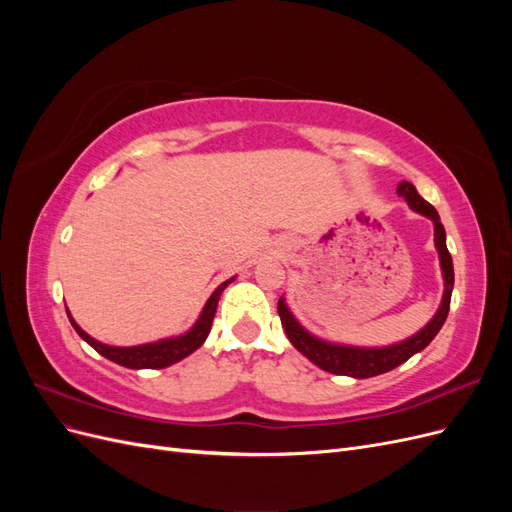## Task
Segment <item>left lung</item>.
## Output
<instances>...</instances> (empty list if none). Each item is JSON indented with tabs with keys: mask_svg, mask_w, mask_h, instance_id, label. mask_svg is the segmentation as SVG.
Instances as JSON below:
<instances>
[{
	"mask_svg": "<svg viewBox=\"0 0 512 512\" xmlns=\"http://www.w3.org/2000/svg\"><path fill=\"white\" fill-rule=\"evenodd\" d=\"M397 194L404 196L408 200V205L416 213L429 218L433 222V228H436V250L440 254V267L444 275V297H442L440 309L436 312V316L429 320L427 327H423L416 335L404 339V342L386 346V348H354V346H339V344L324 342V339H318L316 335L305 331L297 322V318L292 316L286 301L280 299V303H277V314L282 318V327L292 346L301 354H305L314 365L329 371V374L352 376V378H371V376L386 374V371L399 367L401 363H406L410 356L427 348L431 339L436 337L438 331L442 329V324L448 316L455 273H453L451 252H448L446 247V232L440 222V215L421 194L416 192V188L410 181H401L397 185Z\"/></svg>",
	"mask_w": 512,
	"mask_h": 512,
	"instance_id": "left-lung-1",
	"label": "left lung"
}]
</instances>
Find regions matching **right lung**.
I'll return each instance as SVG.
<instances>
[{"label":"right lung","instance_id":"right-lung-1","mask_svg":"<svg viewBox=\"0 0 512 512\" xmlns=\"http://www.w3.org/2000/svg\"><path fill=\"white\" fill-rule=\"evenodd\" d=\"M232 282V277L228 282H224L222 286L215 288V292L209 297V301L205 303L203 312H200L198 320L194 327L183 333L179 337H168V339H162V342H156V344H143V346H130V348H117V346H106V344H100L98 339H94L91 335H87L79 324L74 322V318L70 316L68 312V318L72 322L74 331L81 335V339H85V342L94 348L96 352H100L102 356H106L108 361H113L117 365H123L128 369H162V367H168L173 365L181 359H185V356L192 354L194 350H198L200 346L205 344V339L211 331V324H213V316H215V309H218V301H220V294L224 292V288Z\"/></svg>","mask_w":512,"mask_h":512}]
</instances>
